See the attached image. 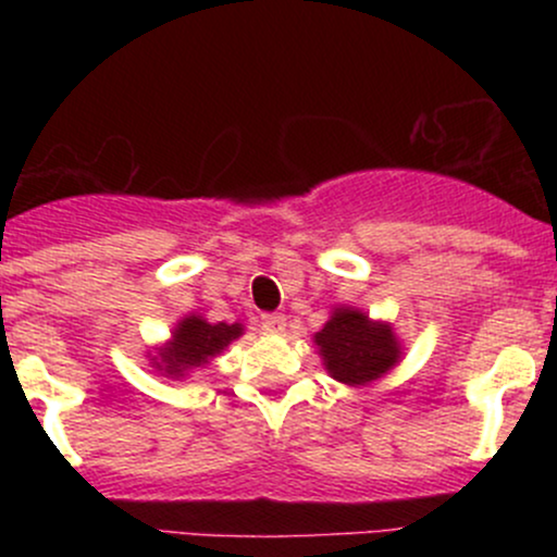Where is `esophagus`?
<instances>
[{"mask_svg": "<svg viewBox=\"0 0 557 557\" xmlns=\"http://www.w3.org/2000/svg\"><path fill=\"white\" fill-rule=\"evenodd\" d=\"M285 317L283 314H261V330L270 332V335H280L285 330Z\"/></svg>", "mask_w": 557, "mask_h": 557, "instance_id": "34e87169", "label": "esophagus"}]
</instances>
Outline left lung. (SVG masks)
<instances>
[{
	"label": "left lung",
	"mask_w": 557,
	"mask_h": 557,
	"mask_svg": "<svg viewBox=\"0 0 557 557\" xmlns=\"http://www.w3.org/2000/svg\"><path fill=\"white\" fill-rule=\"evenodd\" d=\"M332 380L359 387L380 380L400 359V341L387 322H372L363 311L341 306L314 335Z\"/></svg>",
	"instance_id": "8db88e82"
}]
</instances>
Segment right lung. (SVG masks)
Masks as SVG:
<instances>
[{"label": "right lung", "mask_w": 557, "mask_h": 557, "mask_svg": "<svg viewBox=\"0 0 557 557\" xmlns=\"http://www.w3.org/2000/svg\"><path fill=\"white\" fill-rule=\"evenodd\" d=\"M243 335V324H209L207 319L190 314L177 322L172 341L159 348L151 363L164 372V376H185L190 369L207 367L209 359L220 356L235 337Z\"/></svg>", "instance_id": "1"}]
</instances>
